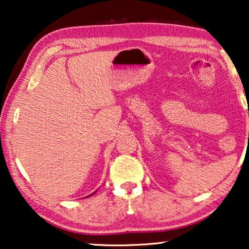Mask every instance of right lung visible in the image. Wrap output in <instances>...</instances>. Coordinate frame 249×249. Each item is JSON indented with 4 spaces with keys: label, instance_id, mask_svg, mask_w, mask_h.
<instances>
[{
    "label": "right lung",
    "instance_id": "1",
    "mask_svg": "<svg viewBox=\"0 0 249 249\" xmlns=\"http://www.w3.org/2000/svg\"><path fill=\"white\" fill-rule=\"evenodd\" d=\"M95 194V193H94ZM91 195H93V194H91ZM91 195H89V196H91Z\"/></svg>",
    "mask_w": 249,
    "mask_h": 249
}]
</instances>
